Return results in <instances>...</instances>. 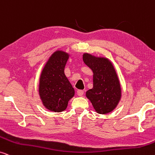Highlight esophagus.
I'll list each match as a JSON object with an SVG mask.
<instances>
[{
  "label": "esophagus",
  "mask_w": 155,
  "mask_h": 155,
  "mask_svg": "<svg viewBox=\"0 0 155 155\" xmlns=\"http://www.w3.org/2000/svg\"><path fill=\"white\" fill-rule=\"evenodd\" d=\"M77 93L78 96H82L84 94V91L82 90H78Z\"/></svg>",
  "instance_id": "esophagus-1"
}]
</instances>
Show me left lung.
<instances>
[{
  "label": "left lung",
  "instance_id": "left-lung-1",
  "mask_svg": "<svg viewBox=\"0 0 155 155\" xmlns=\"http://www.w3.org/2000/svg\"><path fill=\"white\" fill-rule=\"evenodd\" d=\"M82 59L93 72V87L86 92V96L97 113H109L117 107L121 97V87L115 70L107 58L84 53Z\"/></svg>",
  "mask_w": 155,
  "mask_h": 155
}]
</instances>
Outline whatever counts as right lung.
<instances>
[{"mask_svg":"<svg viewBox=\"0 0 155 155\" xmlns=\"http://www.w3.org/2000/svg\"><path fill=\"white\" fill-rule=\"evenodd\" d=\"M69 55L63 51L54 53L42 71L39 94L43 105L53 112H62L67 108L68 101L75 90L66 78L64 70Z\"/></svg>","mask_w":155,"mask_h":155,"instance_id":"add662e5","label":"right lung"}]
</instances>
